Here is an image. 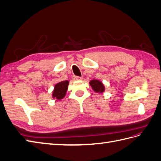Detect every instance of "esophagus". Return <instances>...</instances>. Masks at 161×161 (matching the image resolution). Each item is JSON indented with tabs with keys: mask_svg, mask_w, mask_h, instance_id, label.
I'll use <instances>...</instances> for the list:
<instances>
[{
	"mask_svg": "<svg viewBox=\"0 0 161 161\" xmlns=\"http://www.w3.org/2000/svg\"><path fill=\"white\" fill-rule=\"evenodd\" d=\"M72 78H73V80H81V79H82L81 77L76 76H74Z\"/></svg>",
	"mask_w": 161,
	"mask_h": 161,
	"instance_id": "obj_1",
	"label": "esophagus"
}]
</instances>
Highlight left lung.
Wrapping results in <instances>:
<instances>
[{
    "label": "left lung",
    "instance_id": "obj_1",
    "mask_svg": "<svg viewBox=\"0 0 161 161\" xmlns=\"http://www.w3.org/2000/svg\"><path fill=\"white\" fill-rule=\"evenodd\" d=\"M89 84L92 86V89L96 92H100V93L104 92V85L102 83V82H100V80H92L90 81Z\"/></svg>",
    "mask_w": 161,
    "mask_h": 161
}]
</instances>
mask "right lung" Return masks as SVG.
<instances>
[{
  "label": "right lung",
  "mask_w": 161,
  "mask_h": 161,
  "mask_svg": "<svg viewBox=\"0 0 161 161\" xmlns=\"http://www.w3.org/2000/svg\"><path fill=\"white\" fill-rule=\"evenodd\" d=\"M69 85V81L65 80L61 81L57 83L54 87L53 93V97H56L57 100H61L64 98L68 90V86Z\"/></svg>",
  "instance_id": "right-lung-1"
}]
</instances>
